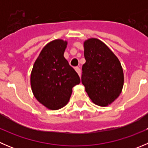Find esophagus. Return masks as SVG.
I'll use <instances>...</instances> for the list:
<instances>
[{
	"instance_id": "obj_1",
	"label": "esophagus",
	"mask_w": 148,
	"mask_h": 148,
	"mask_svg": "<svg viewBox=\"0 0 148 148\" xmlns=\"http://www.w3.org/2000/svg\"><path fill=\"white\" fill-rule=\"evenodd\" d=\"M75 70H76V71L77 72V74H78L80 77V75H81V69H80L79 67H78V66L75 67Z\"/></svg>"
}]
</instances>
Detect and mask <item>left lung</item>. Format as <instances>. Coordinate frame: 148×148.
<instances>
[{"mask_svg": "<svg viewBox=\"0 0 148 148\" xmlns=\"http://www.w3.org/2000/svg\"><path fill=\"white\" fill-rule=\"evenodd\" d=\"M86 62L82 66V82L92 101L101 107L114 102L124 84L122 66L112 51L97 38L84 43Z\"/></svg>", "mask_w": 148, "mask_h": 148, "instance_id": "obj_1", "label": "left lung"}]
</instances>
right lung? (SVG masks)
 <instances>
[{"mask_svg": "<svg viewBox=\"0 0 148 148\" xmlns=\"http://www.w3.org/2000/svg\"><path fill=\"white\" fill-rule=\"evenodd\" d=\"M67 42L62 39L44 46L34 63L31 85L34 97L49 110H56L67 104L72 88L80 78L64 56Z\"/></svg>", "mask_w": 148, "mask_h": 148, "instance_id": "add662e5", "label": "right lung"}]
</instances>
